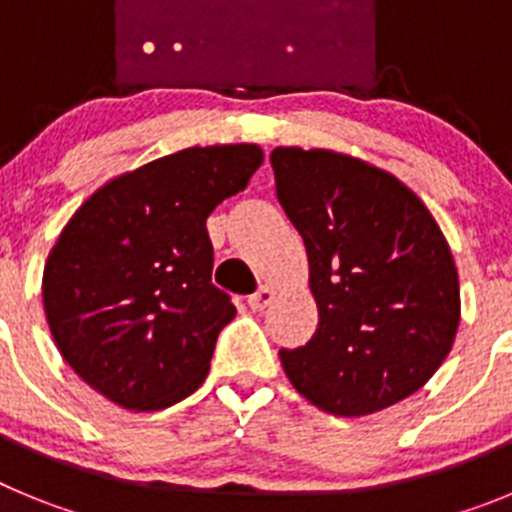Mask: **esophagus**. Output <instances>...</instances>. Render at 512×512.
Wrapping results in <instances>:
<instances>
[{"mask_svg": "<svg viewBox=\"0 0 512 512\" xmlns=\"http://www.w3.org/2000/svg\"><path fill=\"white\" fill-rule=\"evenodd\" d=\"M271 300H274V289L264 284V287H259L251 297H248V307H251L253 312H261L271 305Z\"/></svg>", "mask_w": 512, "mask_h": 512, "instance_id": "34e87169", "label": "esophagus"}]
</instances>
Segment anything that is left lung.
<instances>
[{"instance_id": "1", "label": "left lung", "mask_w": 512, "mask_h": 512, "mask_svg": "<svg viewBox=\"0 0 512 512\" xmlns=\"http://www.w3.org/2000/svg\"><path fill=\"white\" fill-rule=\"evenodd\" d=\"M277 200L302 235L318 330L282 348L302 397L369 415L418 392L454 346L459 274L428 207L400 179L325 148H274Z\"/></svg>"}]
</instances>
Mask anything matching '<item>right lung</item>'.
<instances>
[{"label": "right lung", "mask_w": 512, "mask_h": 512, "mask_svg": "<svg viewBox=\"0 0 512 512\" xmlns=\"http://www.w3.org/2000/svg\"><path fill=\"white\" fill-rule=\"evenodd\" d=\"M253 143L184 148L104 184L58 235L43 271L53 341L89 387L128 410H161L210 372L235 318L212 284L207 217L246 189Z\"/></svg>", "instance_id": "right-lung-1"}]
</instances>
